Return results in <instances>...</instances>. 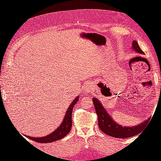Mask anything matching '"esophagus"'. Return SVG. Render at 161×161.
<instances>
[{
	"instance_id": "1",
	"label": "esophagus",
	"mask_w": 161,
	"mask_h": 161,
	"mask_svg": "<svg viewBox=\"0 0 161 161\" xmlns=\"http://www.w3.org/2000/svg\"><path fill=\"white\" fill-rule=\"evenodd\" d=\"M85 90L86 92H90L91 91V85L89 83H87L85 85Z\"/></svg>"
}]
</instances>
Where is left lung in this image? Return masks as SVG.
<instances>
[{
	"mask_svg": "<svg viewBox=\"0 0 161 161\" xmlns=\"http://www.w3.org/2000/svg\"><path fill=\"white\" fill-rule=\"evenodd\" d=\"M132 48H134V50H135L136 52L141 53V54L144 53V52L141 50L138 42L136 41H133ZM92 102H93L96 113L97 117H98L99 128L105 134L112 136V137L125 138L137 135L143 130L150 119V118L147 120L144 121V122L136 126H134V127H123L113 120L98 99L93 97Z\"/></svg>",
	"mask_w": 161,
	"mask_h": 161,
	"instance_id": "1",
	"label": "left lung"
}]
</instances>
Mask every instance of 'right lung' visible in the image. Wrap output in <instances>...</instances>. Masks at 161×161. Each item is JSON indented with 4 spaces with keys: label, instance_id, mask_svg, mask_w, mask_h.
I'll use <instances>...</instances> for the list:
<instances>
[{
    "label": "right lung",
    "instance_id": "right-lung-1",
    "mask_svg": "<svg viewBox=\"0 0 161 161\" xmlns=\"http://www.w3.org/2000/svg\"><path fill=\"white\" fill-rule=\"evenodd\" d=\"M79 97L78 96L72 102V103L70 105L69 109H67L66 114L64 116V119L63 120L61 125L58 127L55 131H53L52 133L49 135H47L44 137L41 138H33L30 137L29 136H25L29 139H31L33 141H36L37 142L40 143H49L54 142V141L60 140L68 134L72 128V114L74 105L77 103L79 101Z\"/></svg>",
    "mask_w": 161,
    "mask_h": 161
}]
</instances>
